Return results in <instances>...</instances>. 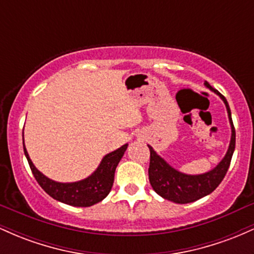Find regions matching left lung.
Returning <instances> with one entry per match:
<instances>
[{
	"label": "left lung",
	"mask_w": 254,
	"mask_h": 254,
	"mask_svg": "<svg viewBox=\"0 0 254 254\" xmlns=\"http://www.w3.org/2000/svg\"><path fill=\"white\" fill-rule=\"evenodd\" d=\"M204 84L223 100L227 112H228L230 127H232V137H230L228 150L220 164L214 170L206 172V173L196 174V176L185 174L168 165L161 156L157 155L153 147L148 145L150 150V164L148 174H149L151 188L159 196L178 204L194 202V200L210 194L220 185L226 176L235 149V129L233 125L229 105L227 103L226 98L218 90L212 88L206 81Z\"/></svg>",
	"instance_id": "obj_1"
}]
</instances>
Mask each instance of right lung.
Returning <instances> with one entry per match:
<instances>
[{"instance_id":"obj_1","label":"right lung","mask_w":254,"mask_h":254,"mask_svg":"<svg viewBox=\"0 0 254 254\" xmlns=\"http://www.w3.org/2000/svg\"><path fill=\"white\" fill-rule=\"evenodd\" d=\"M127 148V143L122 145L117 150L105 155L97 170L86 179L75 183H58L49 179L48 177L44 176L42 172L37 170L36 166L33 165L30 156H28L24 143L26 159L30 165L32 173H33L38 184L42 186L43 190L58 202L72 206H90L106 198L111 189H112L116 168L123 157Z\"/></svg>"}]
</instances>
